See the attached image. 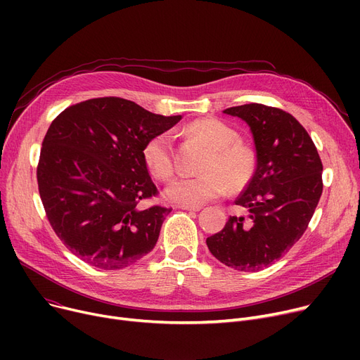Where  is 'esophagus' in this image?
Segmentation results:
<instances>
[{"label":"esophagus","instance_id":"34e87169","mask_svg":"<svg viewBox=\"0 0 360 360\" xmlns=\"http://www.w3.org/2000/svg\"><path fill=\"white\" fill-rule=\"evenodd\" d=\"M178 209H182V210H188V212H200L202 207L201 205H176Z\"/></svg>","mask_w":360,"mask_h":360}]
</instances>
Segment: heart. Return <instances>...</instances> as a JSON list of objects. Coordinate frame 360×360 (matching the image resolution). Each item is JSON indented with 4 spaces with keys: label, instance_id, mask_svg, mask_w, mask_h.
<instances>
[{
    "label": "heart",
    "instance_id": "b5f03b06",
    "mask_svg": "<svg viewBox=\"0 0 360 360\" xmlns=\"http://www.w3.org/2000/svg\"><path fill=\"white\" fill-rule=\"evenodd\" d=\"M182 134L209 147L201 169L204 174L182 176L170 182L165 197L178 205H201L224 194L226 186L236 193L247 186L257 165L254 150L239 141L238 132L216 118H201L186 124ZM148 172L159 181H167L175 172L174 147L167 134L150 139L143 148Z\"/></svg>",
    "mask_w": 360,
    "mask_h": 360
}]
</instances>
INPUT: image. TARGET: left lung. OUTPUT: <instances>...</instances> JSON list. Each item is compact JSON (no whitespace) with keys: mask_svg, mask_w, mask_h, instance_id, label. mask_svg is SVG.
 <instances>
[{"mask_svg":"<svg viewBox=\"0 0 360 360\" xmlns=\"http://www.w3.org/2000/svg\"><path fill=\"white\" fill-rule=\"evenodd\" d=\"M223 112L250 125L257 166L235 201L247 216H231L205 242L224 266L259 271L285 255L307 231L323 194V163L307 129L290 113L261 103Z\"/></svg>","mask_w":360,"mask_h":360,"instance_id":"obj_1","label":"left lung"}]
</instances>
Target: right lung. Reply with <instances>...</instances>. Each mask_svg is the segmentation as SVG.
Masks as SVG:
<instances>
[{"label": "right lung", "mask_w": 360, "mask_h": 360, "mask_svg": "<svg viewBox=\"0 0 360 360\" xmlns=\"http://www.w3.org/2000/svg\"><path fill=\"white\" fill-rule=\"evenodd\" d=\"M181 118L110 96L72 105L52 121L37 185L53 232L74 255L93 267L121 270L155 248L172 209H140V200L158 194L143 148Z\"/></svg>", "instance_id": "right-lung-1"}]
</instances>
